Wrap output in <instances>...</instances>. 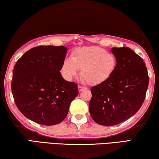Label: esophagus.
Returning <instances> with one entry per match:
<instances>
[{
  "label": "esophagus",
  "instance_id": "esophagus-1",
  "mask_svg": "<svg viewBox=\"0 0 159 159\" xmlns=\"http://www.w3.org/2000/svg\"><path fill=\"white\" fill-rule=\"evenodd\" d=\"M84 87H83V86H81V85H79L78 86V89H79V92H81V91L84 89Z\"/></svg>",
  "mask_w": 159,
  "mask_h": 159
}]
</instances>
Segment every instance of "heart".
<instances>
[{
    "label": "heart",
    "mask_w": 159,
    "mask_h": 159,
    "mask_svg": "<svg viewBox=\"0 0 159 159\" xmlns=\"http://www.w3.org/2000/svg\"><path fill=\"white\" fill-rule=\"evenodd\" d=\"M118 66L114 53L98 46L78 48L71 52V58L64 60L61 70L66 79L76 76L79 69L80 78L90 85H98L108 80Z\"/></svg>",
    "instance_id": "heart-1"
}]
</instances>
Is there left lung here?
<instances>
[{
	"label": "left lung",
	"mask_w": 159,
	"mask_h": 159,
	"mask_svg": "<svg viewBox=\"0 0 159 159\" xmlns=\"http://www.w3.org/2000/svg\"><path fill=\"white\" fill-rule=\"evenodd\" d=\"M118 66L110 79L91 88V117L102 125L119 124L133 116L144 101L149 76L143 60L128 47L113 48Z\"/></svg>",
	"instance_id": "obj_1"
}]
</instances>
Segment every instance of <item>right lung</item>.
<instances>
[{"instance_id": "add662e5", "label": "right lung", "mask_w": 159, "mask_h": 159, "mask_svg": "<svg viewBox=\"0 0 159 159\" xmlns=\"http://www.w3.org/2000/svg\"><path fill=\"white\" fill-rule=\"evenodd\" d=\"M67 48L40 45L29 50L13 70L11 89L16 106L25 116L39 124L61 123L79 94L78 85L60 74Z\"/></svg>"}]
</instances>
